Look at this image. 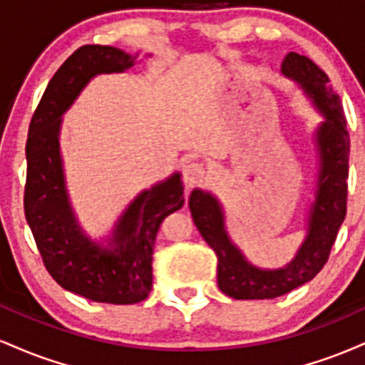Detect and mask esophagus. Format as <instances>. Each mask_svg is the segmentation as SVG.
Returning <instances> with one entry per match:
<instances>
[{
	"label": "esophagus",
	"instance_id": "1",
	"mask_svg": "<svg viewBox=\"0 0 365 365\" xmlns=\"http://www.w3.org/2000/svg\"><path fill=\"white\" fill-rule=\"evenodd\" d=\"M207 180V171H205L204 166L200 163H190L185 166V171H183V182L188 188L199 187Z\"/></svg>",
	"mask_w": 365,
	"mask_h": 365
}]
</instances>
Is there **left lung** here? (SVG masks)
<instances>
[{
  "instance_id": "obj_1",
  "label": "left lung",
  "mask_w": 365,
  "mask_h": 365,
  "mask_svg": "<svg viewBox=\"0 0 365 365\" xmlns=\"http://www.w3.org/2000/svg\"><path fill=\"white\" fill-rule=\"evenodd\" d=\"M282 73L299 83L327 118L316 130L322 168L309 209L308 235L294 260L277 270L257 269L231 243L225 230V214L216 197L195 188L188 200L197 230L216 252L219 289L232 299H274L309 282L328 262L346 214L350 139L340 98L328 86L327 73L309 57L289 52L282 63Z\"/></svg>"
}]
</instances>
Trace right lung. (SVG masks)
Here are the masks:
<instances>
[{"mask_svg": "<svg viewBox=\"0 0 365 365\" xmlns=\"http://www.w3.org/2000/svg\"><path fill=\"white\" fill-rule=\"evenodd\" d=\"M134 56L110 46H83L57 69L35 108L27 138L25 217L42 262L61 287L95 302L134 304L153 287V248L161 222L183 207L180 173L130 202L113 230L110 247L78 226L64 185L59 155L61 115L96 74L122 73Z\"/></svg>", "mask_w": 365, "mask_h": 365, "instance_id": "obj_1", "label": "right lung"}]
</instances>
